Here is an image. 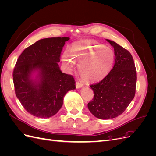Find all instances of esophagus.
I'll use <instances>...</instances> for the list:
<instances>
[{
    "mask_svg": "<svg viewBox=\"0 0 156 156\" xmlns=\"http://www.w3.org/2000/svg\"><path fill=\"white\" fill-rule=\"evenodd\" d=\"M75 85H76L77 88H80L83 87V84L79 83V82H76V83H75Z\"/></svg>",
    "mask_w": 156,
    "mask_h": 156,
    "instance_id": "esophagus-1",
    "label": "esophagus"
}]
</instances>
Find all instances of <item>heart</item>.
I'll use <instances>...</instances> for the list:
<instances>
[{"instance_id":"obj_1","label":"heart","mask_w":156,"mask_h":156,"mask_svg":"<svg viewBox=\"0 0 156 156\" xmlns=\"http://www.w3.org/2000/svg\"><path fill=\"white\" fill-rule=\"evenodd\" d=\"M66 68L72 71L79 65V73L87 82H96L109 73L115 62L113 52L104 45L91 40H81L74 43L69 49V54L61 56Z\"/></svg>"}]
</instances>
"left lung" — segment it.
<instances>
[{
	"label": "left lung",
	"mask_w": 156,
	"mask_h": 156,
	"mask_svg": "<svg viewBox=\"0 0 156 156\" xmlns=\"http://www.w3.org/2000/svg\"><path fill=\"white\" fill-rule=\"evenodd\" d=\"M114 48V66L100 82L91 84L94 98L88 103L92 114L100 119H110L123 113L134 98L136 72L133 58L129 52L107 40Z\"/></svg>",
	"instance_id": "left-lung-1"
}]
</instances>
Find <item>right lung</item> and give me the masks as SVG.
I'll list each match as a JSON object with an SVG mask.
<instances>
[{
    "mask_svg": "<svg viewBox=\"0 0 156 156\" xmlns=\"http://www.w3.org/2000/svg\"><path fill=\"white\" fill-rule=\"evenodd\" d=\"M69 37H48L28 47L19 56L13 72L15 92L25 109L38 118L54 116L64 97L75 88L72 75L61 72L58 62ZM37 72L35 79L31 75Z\"/></svg>",
    "mask_w": 156,
    "mask_h": 156,
    "instance_id": "right-lung-1",
    "label": "right lung"
}]
</instances>
